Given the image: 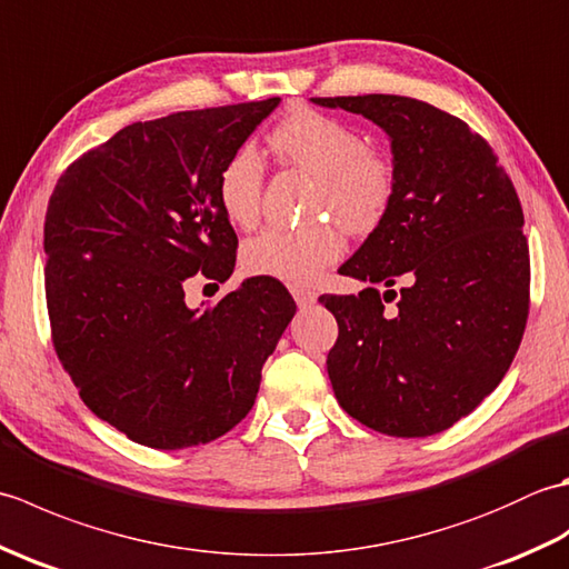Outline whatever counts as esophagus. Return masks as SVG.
Wrapping results in <instances>:
<instances>
[{
  "label": "esophagus",
  "mask_w": 569,
  "mask_h": 569,
  "mask_svg": "<svg viewBox=\"0 0 569 569\" xmlns=\"http://www.w3.org/2000/svg\"><path fill=\"white\" fill-rule=\"evenodd\" d=\"M291 296L296 298V303H298L300 308H308V306H312V303H316V300H318V293H316V291H310V288L298 286V283L291 286Z\"/></svg>",
  "instance_id": "34e87169"
}]
</instances>
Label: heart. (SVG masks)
<instances>
[{
  "label": "heart",
  "instance_id": "1",
  "mask_svg": "<svg viewBox=\"0 0 569 569\" xmlns=\"http://www.w3.org/2000/svg\"><path fill=\"white\" fill-rule=\"evenodd\" d=\"M269 147L286 163L318 178L316 212H328L355 234L371 232L389 212L396 173L386 156L369 151L365 137L340 119L298 110L278 122ZM263 166L251 149H239L217 178V200L234 227L251 229L261 212ZM342 229L330 220L300 227H269L241 251L244 269L288 283H310L342 257Z\"/></svg>",
  "mask_w": 569,
  "mask_h": 569
}]
</instances>
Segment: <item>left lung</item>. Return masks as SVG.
Masks as SVG:
<instances>
[{
  "instance_id": "1",
  "label": "left lung",
  "mask_w": 569,
  "mask_h": 569,
  "mask_svg": "<svg viewBox=\"0 0 569 569\" xmlns=\"http://www.w3.org/2000/svg\"><path fill=\"white\" fill-rule=\"evenodd\" d=\"M312 102L381 127L396 173L389 212L340 266L367 288L320 298L340 325L328 355L335 396L361 426L428 438L485 401L521 345L530 286L521 200L489 143L438 107L401 94Z\"/></svg>"
}]
</instances>
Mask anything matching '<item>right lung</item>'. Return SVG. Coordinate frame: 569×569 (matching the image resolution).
Segmentation results:
<instances>
[{
    "label": "right lung",
    "mask_w": 569,
    "mask_h": 569,
    "mask_svg": "<svg viewBox=\"0 0 569 569\" xmlns=\"http://www.w3.org/2000/svg\"><path fill=\"white\" fill-rule=\"evenodd\" d=\"M281 98L134 122L82 153L48 200L53 347L94 416L153 450L232 430L296 316L269 276L190 310L183 281H227L237 234L217 200L224 161Z\"/></svg>",
    "instance_id": "1"
}]
</instances>
